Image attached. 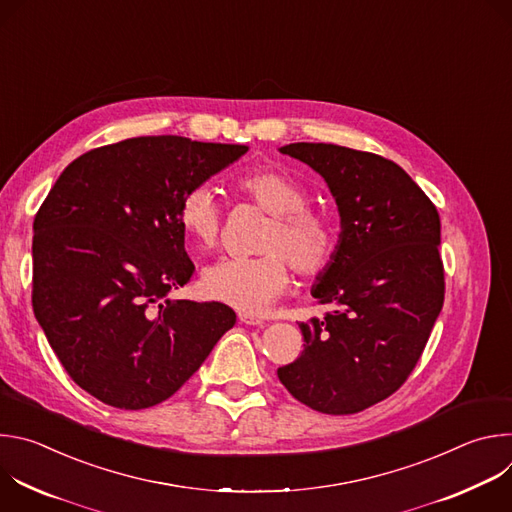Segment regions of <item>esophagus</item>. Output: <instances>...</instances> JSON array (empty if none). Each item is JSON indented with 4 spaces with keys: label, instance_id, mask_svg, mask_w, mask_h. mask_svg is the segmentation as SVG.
Returning <instances> with one entry per match:
<instances>
[{
    "label": "esophagus",
    "instance_id": "1",
    "mask_svg": "<svg viewBox=\"0 0 512 512\" xmlns=\"http://www.w3.org/2000/svg\"><path fill=\"white\" fill-rule=\"evenodd\" d=\"M239 320H241L243 324H247V326H263V324H265L263 320H259V318H255V316H249V314H239Z\"/></svg>",
    "mask_w": 512,
    "mask_h": 512
}]
</instances>
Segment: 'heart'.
I'll return each instance as SVG.
<instances>
[{
	"mask_svg": "<svg viewBox=\"0 0 512 512\" xmlns=\"http://www.w3.org/2000/svg\"><path fill=\"white\" fill-rule=\"evenodd\" d=\"M241 194L271 214L259 239V255L225 257L202 273L204 296L241 314L265 312L289 285V263L302 275L322 273L334 259L338 233L332 218L308 206V190L277 168H253L237 178ZM178 223L196 249H212L223 214L210 184L188 188L178 204Z\"/></svg>",
	"mask_w": 512,
	"mask_h": 512,
	"instance_id": "b5f03b06",
	"label": "heart"
}]
</instances>
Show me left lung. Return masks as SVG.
Masks as SVG:
<instances>
[{
    "label": "left lung",
    "instance_id": "left-lung-1",
    "mask_svg": "<svg viewBox=\"0 0 512 512\" xmlns=\"http://www.w3.org/2000/svg\"><path fill=\"white\" fill-rule=\"evenodd\" d=\"M279 152L326 180L340 237L312 287L330 312L300 322L304 350L277 377L314 411L358 413L407 381L442 312L440 214L401 166L377 154L306 141Z\"/></svg>",
    "mask_w": 512,
    "mask_h": 512
}]
</instances>
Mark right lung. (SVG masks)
<instances>
[{
	"label": "right lung",
	"instance_id": "1",
	"mask_svg": "<svg viewBox=\"0 0 512 512\" xmlns=\"http://www.w3.org/2000/svg\"><path fill=\"white\" fill-rule=\"evenodd\" d=\"M180 135L131 137L64 168L34 218L32 306L64 371L119 409L172 397L237 322L172 300L194 273L178 204L247 154Z\"/></svg>",
	"mask_w": 512,
	"mask_h": 512
}]
</instances>
